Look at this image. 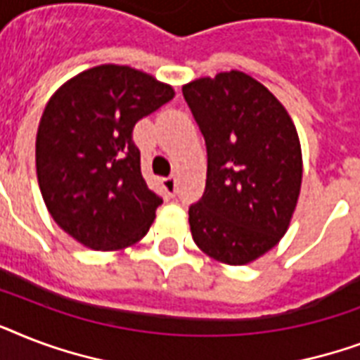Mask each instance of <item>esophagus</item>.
<instances>
[{
	"mask_svg": "<svg viewBox=\"0 0 360 360\" xmlns=\"http://www.w3.org/2000/svg\"><path fill=\"white\" fill-rule=\"evenodd\" d=\"M162 186L166 188V192H168L169 196H174L175 191H177V181H175L174 175H169V177H164Z\"/></svg>",
	"mask_w": 360,
	"mask_h": 360,
	"instance_id": "esophagus-1",
	"label": "esophagus"
}]
</instances>
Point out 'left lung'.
Wrapping results in <instances>:
<instances>
[{
  "label": "left lung",
  "instance_id": "left-lung-1",
  "mask_svg": "<svg viewBox=\"0 0 360 360\" xmlns=\"http://www.w3.org/2000/svg\"><path fill=\"white\" fill-rule=\"evenodd\" d=\"M183 97L207 146L205 192L188 209L192 239L217 262L246 265L290 228L302 181L295 124L240 70L188 82Z\"/></svg>",
  "mask_w": 360,
  "mask_h": 360
}]
</instances>
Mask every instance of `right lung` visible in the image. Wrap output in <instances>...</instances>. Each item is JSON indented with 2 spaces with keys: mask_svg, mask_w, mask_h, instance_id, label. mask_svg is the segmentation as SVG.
Masks as SVG:
<instances>
[{
  "mask_svg": "<svg viewBox=\"0 0 360 360\" xmlns=\"http://www.w3.org/2000/svg\"><path fill=\"white\" fill-rule=\"evenodd\" d=\"M174 87L127 65L70 78L42 112L37 179L52 219L93 250L136 245L162 200L141 177L134 124L172 101Z\"/></svg>",
  "mask_w": 360,
  "mask_h": 360,
  "instance_id": "1",
  "label": "right lung"
}]
</instances>
